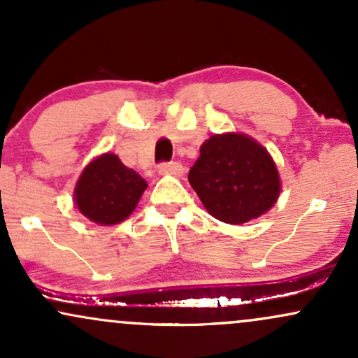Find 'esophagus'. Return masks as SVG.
<instances>
[{
    "instance_id": "1",
    "label": "esophagus",
    "mask_w": 358,
    "mask_h": 358,
    "mask_svg": "<svg viewBox=\"0 0 358 358\" xmlns=\"http://www.w3.org/2000/svg\"><path fill=\"white\" fill-rule=\"evenodd\" d=\"M158 173L182 176L183 175V166H182V163H176V162L159 163V165H158Z\"/></svg>"
}]
</instances>
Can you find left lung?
I'll use <instances>...</instances> for the list:
<instances>
[{
  "label": "left lung",
  "mask_w": 358,
  "mask_h": 358,
  "mask_svg": "<svg viewBox=\"0 0 358 358\" xmlns=\"http://www.w3.org/2000/svg\"><path fill=\"white\" fill-rule=\"evenodd\" d=\"M188 182L225 224H245L273 207L281 183L268 151L244 134H215L200 146Z\"/></svg>",
  "instance_id": "obj_1"
}]
</instances>
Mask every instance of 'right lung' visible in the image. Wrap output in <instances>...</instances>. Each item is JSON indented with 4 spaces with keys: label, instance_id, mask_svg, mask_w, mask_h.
<instances>
[{
    "label": "right lung",
    "instance_id": "right-lung-1",
    "mask_svg": "<svg viewBox=\"0 0 358 358\" xmlns=\"http://www.w3.org/2000/svg\"><path fill=\"white\" fill-rule=\"evenodd\" d=\"M148 183L124 166L116 155L106 153L89 163L76 187L77 208L101 225L119 224L136 208Z\"/></svg>",
    "mask_w": 358,
    "mask_h": 358
}]
</instances>
